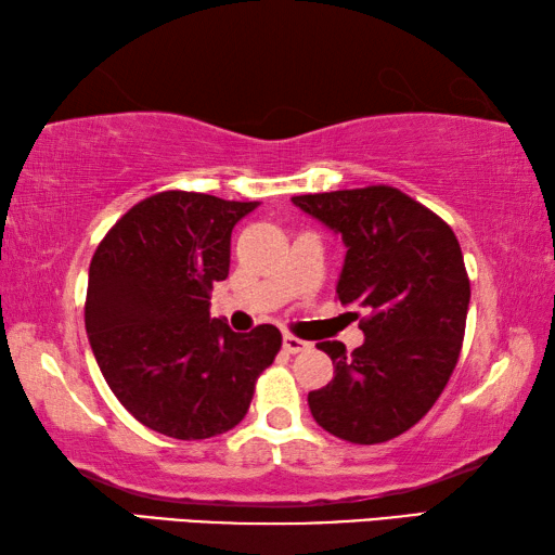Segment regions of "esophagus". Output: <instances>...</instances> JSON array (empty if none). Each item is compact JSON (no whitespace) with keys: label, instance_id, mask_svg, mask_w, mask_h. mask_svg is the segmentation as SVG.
I'll list each match as a JSON object with an SVG mask.
<instances>
[{"label":"esophagus","instance_id":"esophagus-1","mask_svg":"<svg viewBox=\"0 0 555 555\" xmlns=\"http://www.w3.org/2000/svg\"><path fill=\"white\" fill-rule=\"evenodd\" d=\"M307 346H309L307 341H302V338H297L293 334H285L283 336V348H285L287 353H302Z\"/></svg>","mask_w":555,"mask_h":555}]
</instances>
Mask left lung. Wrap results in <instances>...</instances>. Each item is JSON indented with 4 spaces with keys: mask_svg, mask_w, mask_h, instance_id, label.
I'll use <instances>...</instances> for the list:
<instances>
[{
    "mask_svg": "<svg viewBox=\"0 0 555 555\" xmlns=\"http://www.w3.org/2000/svg\"><path fill=\"white\" fill-rule=\"evenodd\" d=\"M293 202L341 233L336 295L371 312L353 353L341 341L317 344L334 361V380L309 392V410L338 439L385 443L431 410L459 363L470 305L461 243L441 217L387 184Z\"/></svg>",
    "mask_w": 555,
    "mask_h": 555,
    "instance_id": "obj_1",
    "label": "left lung"
}]
</instances>
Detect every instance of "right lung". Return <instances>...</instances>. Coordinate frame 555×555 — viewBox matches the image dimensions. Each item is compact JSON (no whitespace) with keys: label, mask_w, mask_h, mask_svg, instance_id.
<instances>
[{"label":"right lung","mask_w":555,"mask_h":555,"mask_svg":"<svg viewBox=\"0 0 555 555\" xmlns=\"http://www.w3.org/2000/svg\"><path fill=\"white\" fill-rule=\"evenodd\" d=\"M256 207L158 192L94 250L85 302L92 353L116 400L153 431L197 441L233 429L283 346L272 324L236 334L209 317L214 283L229 278L231 231Z\"/></svg>","instance_id":"obj_1"}]
</instances>
